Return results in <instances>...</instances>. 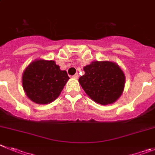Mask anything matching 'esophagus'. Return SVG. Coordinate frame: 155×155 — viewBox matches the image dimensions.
Wrapping results in <instances>:
<instances>
[{"instance_id": "1", "label": "esophagus", "mask_w": 155, "mask_h": 155, "mask_svg": "<svg viewBox=\"0 0 155 155\" xmlns=\"http://www.w3.org/2000/svg\"><path fill=\"white\" fill-rule=\"evenodd\" d=\"M78 77H79L78 74H75L74 75H73V76H72V78H74V79H78Z\"/></svg>"}]
</instances>
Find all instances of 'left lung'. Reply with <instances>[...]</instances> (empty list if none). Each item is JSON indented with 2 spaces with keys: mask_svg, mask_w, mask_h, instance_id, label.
Here are the masks:
<instances>
[{
  "mask_svg": "<svg viewBox=\"0 0 155 155\" xmlns=\"http://www.w3.org/2000/svg\"><path fill=\"white\" fill-rule=\"evenodd\" d=\"M84 71L85 74L79 78V83L92 100L105 105L120 97L125 77L118 65L110 61H94Z\"/></svg>",
  "mask_w": 155,
  "mask_h": 155,
  "instance_id": "1",
  "label": "left lung"
}]
</instances>
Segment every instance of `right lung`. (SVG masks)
<instances>
[{
  "instance_id": "add662e5",
  "label": "right lung",
  "mask_w": 155,
  "mask_h": 155,
  "mask_svg": "<svg viewBox=\"0 0 155 155\" xmlns=\"http://www.w3.org/2000/svg\"><path fill=\"white\" fill-rule=\"evenodd\" d=\"M69 79L66 71L54 61L38 60L30 64L22 76L23 87L32 101L46 104L60 95Z\"/></svg>"
}]
</instances>
